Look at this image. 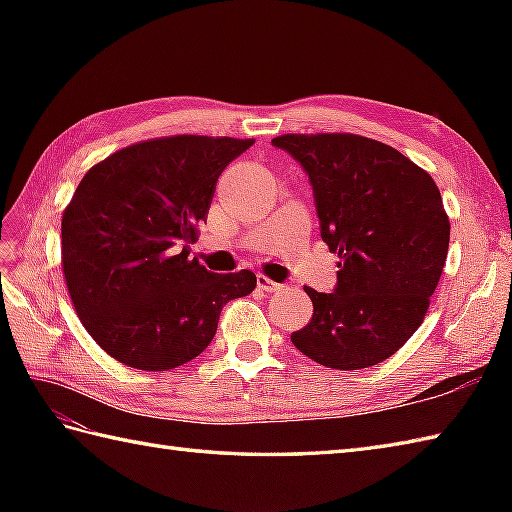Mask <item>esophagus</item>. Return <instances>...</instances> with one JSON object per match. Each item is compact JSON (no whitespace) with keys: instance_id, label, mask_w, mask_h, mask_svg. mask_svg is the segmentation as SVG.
<instances>
[{"instance_id":"34e87169","label":"esophagus","mask_w":512,"mask_h":512,"mask_svg":"<svg viewBox=\"0 0 512 512\" xmlns=\"http://www.w3.org/2000/svg\"><path fill=\"white\" fill-rule=\"evenodd\" d=\"M257 286L262 288L264 292H275V290H281V288H284L281 284H277V281L268 279V277H264V275H259V277H257Z\"/></svg>"}]
</instances>
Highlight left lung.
Wrapping results in <instances>:
<instances>
[{"instance_id": "1", "label": "left lung", "mask_w": 512, "mask_h": 512, "mask_svg": "<svg viewBox=\"0 0 512 512\" xmlns=\"http://www.w3.org/2000/svg\"><path fill=\"white\" fill-rule=\"evenodd\" d=\"M277 149L312 184L321 239L339 253L334 292L306 288L312 319L290 341L332 369L383 363L420 328L449 253V217L427 171L354 134H286Z\"/></svg>"}]
</instances>
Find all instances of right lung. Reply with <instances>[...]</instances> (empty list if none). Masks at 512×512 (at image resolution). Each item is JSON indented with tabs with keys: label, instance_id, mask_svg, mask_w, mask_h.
I'll list each match as a JSON object with an SVG mask.
<instances>
[{
	"label": "right lung",
	"instance_id": "1",
	"mask_svg": "<svg viewBox=\"0 0 512 512\" xmlns=\"http://www.w3.org/2000/svg\"><path fill=\"white\" fill-rule=\"evenodd\" d=\"M255 140L171 136L94 165L61 220V262L74 310L127 367L165 372L200 356L220 312L257 286L250 270L217 275L189 259L217 178Z\"/></svg>",
	"mask_w": 512,
	"mask_h": 512
}]
</instances>
